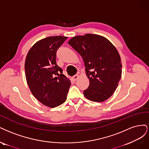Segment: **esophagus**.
<instances>
[{
	"label": "esophagus",
	"mask_w": 149,
	"mask_h": 149,
	"mask_svg": "<svg viewBox=\"0 0 149 149\" xmlns=\"http://www.w3.org/2000/svg\"><path fill=\"white\" fill-rule=\"evenodd\" d=\"M79 78V75L78 74H75V75H74L73 77H72V80H74V81H76L77 80V79Z\"/></svg>",
	"instance_id": "obj_1"
}]
</instances>
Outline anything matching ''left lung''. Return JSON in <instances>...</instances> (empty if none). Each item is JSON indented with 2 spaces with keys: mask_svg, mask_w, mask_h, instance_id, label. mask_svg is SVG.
<instances>
[{
  "mask_svg": "<svg viewBox=\"0 0 149 149\" xmlns=\"http://www.w3.org/2000/svg\"><path fill=\"white\" fill-rule=\"evenodd\" d=\"M68 44L84 61L90 85L84 95L93 102H103L116 90L122 74L121 57L106 38L93 35L74 36Z\"/></svg>",
  "mask_w": 149,
  "mask_h": 149,
  "instance_id": "1",
  "label": "left lung"
}]
</instances>
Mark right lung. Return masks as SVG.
<instances>
[{"mask_svg": "<svg viewBox=\"0 0 149 149\" xmlns=\"http://www.w3.org/2000/svg\"><path fill=\"white\" fill-rule=\"evenodd\" d=\"M68 37L49 36L38 41L28 51L25 62L27 84L33 96L50 108L64 103L70 81L56 64V52Z\"/></svg>", "mask_w": 149, "mask_h": 149, "instance_id": "obj_1", "label": "right lung"}]
</instances>
